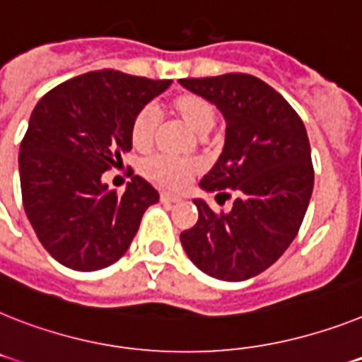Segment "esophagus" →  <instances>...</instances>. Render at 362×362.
<instances>
[{
	"label": "esophagus",
	"mask_w": 362,
	"mask_h": 362,
	"mask_svg": "<svg viewBox=\"0 0 362 362\" xmlns=\"http://www.w3.org/2000/svg\"><path fill=\"white\" fill-rule=\"evenodd\" d=\"M160 199H162V202H180L182 200L178 195H173V193H167V191L160 193Z\"/></svg>",
	"instance_id": "obj_1"
}]
</instances>
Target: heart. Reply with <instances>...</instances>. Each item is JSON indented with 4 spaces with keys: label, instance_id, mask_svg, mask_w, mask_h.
<instances>
[{
    "label": "heart",
    "instance_id": "heart-1",
    "mask_svg": "<svg viewBox=\"0 0 362 362\" xmlns=\"http://www.w3.org/2000/svg\"><path fill=\"white\" fill-rule=\"evenodd\" d=\"M169 110L175 117L186 124L195 134L206 136L215 127L217 112L215 106L199 93H180L169 101ZM158 130V114L153 106H144L136 112L130 123V141L138 151H147L153 147ZM200 171L199 163L193 160H176L169 156H153L145 160L141 173L148 180L167 189H182L191 182V178Z\"/></svg>",
    "mask_w": 362,
    "mask_h": 362
}]
</instances>
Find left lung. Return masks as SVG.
I'll list each match as a JSON object with an SVG mask.
<instances>
[{
  "label": "left lung",
  "mask_w": 362,
  "mask_h": 362,
  "mask_svg": "<svg viewBox=\"0 0 362 362\" xmlns=\"http://www.w3.org/2000/svg\"><path fill=\"white\" fill-rule=\"evenodd\" d=\"M226 119L224 148L199 186L233 200L215 214L193 199L199 221L180 233L182 247L202 272L224 281L254 278L279 259L302 226L315 184L311 147L293 106L247 73L180 78Z\"/></svg>",
  "instance_id": "1"
}]
</instances>
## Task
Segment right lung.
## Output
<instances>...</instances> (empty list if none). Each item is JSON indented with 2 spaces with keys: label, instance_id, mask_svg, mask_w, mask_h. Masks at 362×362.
<instances>
[{
  "label": "right lung",
  "instance_id": "right-lung-1",
  "mask_svg": "<svg viewBox=\"0 0 362 362\" xmlns=\"http://www.w3.org/2000/svg\"><path fill=\"white\" fill-rule=\"evenodd\" d=\"M169 84L101 69L59 84L35 106L18 158L21 200L36 238L60 265L92 272L115 263L158 202L141 176L117 195L103 173L123 163L132 117Z\"/></svg>",
  "mask_w": 362,
  "mask_h": 362
}]
</instances>
